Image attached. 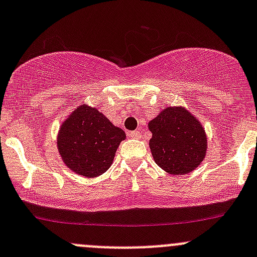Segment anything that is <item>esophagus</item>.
<instances>
[{"label": "esophagus", "instance_id": "1", "mask_svg": "<svg viewBox=\"0 0 257 257\" xmlns=\"http://www.w3.org/2000/svg\"><path fill=\"white\" fill-rule=\"evenodd\" d=\"M128 136L131 137V138H134V139H139L142 137V133L139 131H133V132H129Z\"/></svg>", "mask_w": 257, "mask_h": 257}]
</instances>
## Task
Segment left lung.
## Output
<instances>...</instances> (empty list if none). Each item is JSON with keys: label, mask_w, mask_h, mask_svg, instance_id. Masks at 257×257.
Listing matches in <instances>:
<instances>
[{"label": "left lung", "mask_w": 257, "mask_h": 257, "mask_svg": "<svg viewBox=\"0 0 257 257\" xmlns=\"http://www.w3.org/2000/svg\"><path fill=\"white\" fill-rule=\"evenodd\" d=\"M155 163L169 174L184 175L205 159L208 138L196 116L184 107H167L148 123Z\"/></svg>", "instance_id": "1"}]
</instances>
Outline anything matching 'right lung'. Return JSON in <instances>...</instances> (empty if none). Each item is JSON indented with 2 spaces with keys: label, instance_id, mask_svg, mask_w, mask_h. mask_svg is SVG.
I'll use <instances>...</instances> for the list:
<instances>
[{
  "label": "right lung",
  "instance_id": "1",
  "mask_svg": "<svg viewBox=\"0 0 257 257\" xmlns=\"http://www.w3.org/2000/svg\"><path fill=\"white\" fill-rule=\"evenodd\" d=\"M124 139V131L104 114L82 104L62 123L57 148L66 167L84 178H95L109 169Z\"/></svg>",
  "mask_w": 257,
  "mask_h": 257
}]
</instances>
